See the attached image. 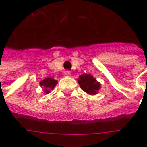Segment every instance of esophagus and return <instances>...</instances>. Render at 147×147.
Masks as SVG:
<instances>
[{
  "label": "esophagus",
  "instance_id": "obj_1",
  "mask_svg": "<svg viewBox=\"0 0 147 147\" xmlns=\"http://www.w3.org/2000/svg\"><path fill=\"white\" fill-rule=\"evenodd\" d=\"M64 74L65 76H68V77L71 76V72L69 71H65Z\"/></svg>",
  "mask_w": 147,
  "mask_h": 147
}]
</instances>
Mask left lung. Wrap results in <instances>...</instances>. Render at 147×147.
<instances>
[{
	"label": "left lung",
	"instance_id": "obj_1",
	"mask_svg": "<svg viewBox=\"0 0 147 147\" xmlns=\"http://www.w3.org/2000/svg\"><path fill=\"white\" fill-rule=\"evenodd\" d=\"M77 81L81 89L90 95L97 94L98 90L101 88V83L98 82L95 78H94L90 74L84 73L81 75Z\"/></svg>",
	"mask_w": 147,
	"mask_h": 147
}]
</instances>
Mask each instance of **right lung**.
Masks as SVG:
<instances>
[{
    "label": "right lung",
    "mask_w": 147,
    "mask_h": 147,
    "mask_svg": "<svg viewBox=\"0 0 147 147\" xmlns=\"http://www.w3.org/2000/svg\"><path fill=\"white\" fill-rule=\"evenodd\" d=\"M39 84L44 89L43 90H44L45 94H48L50 93V90L53 89L55 86L57 84V80L50 78V77H48V78H45L43 80H42L39 83Z\"/></svg>",
    "instance_id": "obj_1"
}]
</instances>
